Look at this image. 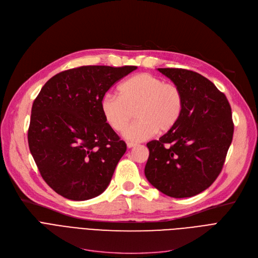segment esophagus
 Returning a JSON list of instances; mask_svg holds the SVG:
<instances>
[{
    "label": "esophagus",
    "instance_id": "1",
    "mask_svg": "<svg viewBox=\"0 0 258 258\" xmlns=\"http://www.w3.org/2000/svg\"><path fill=\"white\" fill-rule=\"evenodd\" d=\"M138 144L137 143H134V142H127V147L128 148H133V147H136Z\"/></svg>",
    "mask_w": 258,
    "mask_h": 258
}]
</instances>
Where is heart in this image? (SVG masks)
<instances>
[{
    "instance_id": "heart-1",
    "label": "heart",
    "mask_w": 258,
    "mask_h": 258,
    "mask_svg": "<svg viewBox=\"0 0 258 258\" xmlns=\"http://www.w3.org/2000/svg\"><path fill=\"white\" fill-rule=\"evenodd\" d=\"M119 97L108 94L101 100V113L106 124L117 133L123 132L135 112L136 121L125 131L130 141H143L155 133H166L177 123L184 106L179 86L148 73L134 75L122 83Z\"/></svg>"
}]
</instances>
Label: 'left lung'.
Masks as SVG:
<instances>
[{
    "instance_id": "1",
    "label": "left lung",
    "mask_w": 258,
    "mask_h": 258,
    "mask_svg": "<svg viewBox=\"0 0 258 258\" xmlns=\"http://www.w3.org/2000/svg\"><path fill=\"white\" fill-rule=\"evenodd\" d=\"M180 87L182 114L159 140L148 142L145 177L171 198H190L207 189L221 173L234 124L225 94L201 74L179 68H159Z\"/></svg>"
}]
</instances>
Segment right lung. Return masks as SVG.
<instances>
[{"mask_svg":"<svg viewBox=\"0 0 258 258\" xmlns=\"http://www.w3.org/2000/svg\"><path fill=\"white\" fill-rule=\"evenodd\" d=\"M135 66H83L51 77L31 108L28 143L45 182L56 194L86 201L102 194L126 152L106 124L101 100Z\"/></svg>","mask_w":258,"mask_h":258,"instance_id":"add662e5","label":"right lung"}]
</instances>
